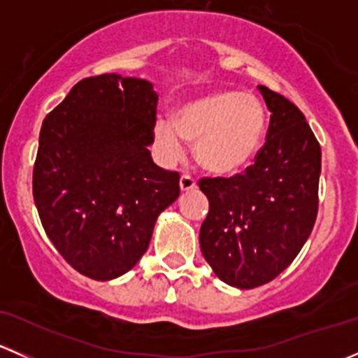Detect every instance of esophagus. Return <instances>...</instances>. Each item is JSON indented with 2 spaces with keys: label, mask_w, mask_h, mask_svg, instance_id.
Segmentation results:
<instances>
[{
  "label": "esophagus",
  "mask_w": 358,
  "mask_h": 358,
  "mask_svg": "<svg viewBox=\"0 0 358 358\" xmlns=\"http://www.w3.org/2000/svg\"><path fill=\"white\" fill-rule=\"evenodd\" d=\"M180 189H182V192H190V190L197 189L196 178L190 175H182V178H180Z\"/></svg>",
  "instance_id": "34e87169"
}]
</instances>
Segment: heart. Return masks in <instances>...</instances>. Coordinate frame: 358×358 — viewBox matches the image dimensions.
<instances>
[{"instance_id":"b5f03b06","label":"heart","mask_w":358,"mask_h":358,"mask_svg":"<svg viewBox=\"0 0 358 358\" xmlns=\"http://www.w3.org/2000/svg\"><path fill=\"white\" fill-rule=\"evenodd\" d=\"M265 129V107L255 95L218 92L180 107L176 122L157 117L154 143L166 162H176L185 156V140L196 142V157L202 168L232 175L255 159Z\"/></svg>"}]
</instances>
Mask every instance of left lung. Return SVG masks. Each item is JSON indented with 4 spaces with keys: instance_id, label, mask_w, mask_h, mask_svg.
Listing matches in <instances>:
<instances>
[{
    "instance_id": "1",
    "label": "left lung",
    "mask_w": 358,
    "mask_h": 358,
    "mask_svg": "<svg viewBox=\"0 0 358 358\" xmlns=\"http://www.w3.org/2000/svg\"><path fill=\"white\" fill-rule=\"evenodd\" d=\"M258 88L272 114L255 164L230 178L199 180L209 201L201 251L213 272L239 289L263 286L284 272L319 211V142L294 103Z\"/></svg>"
}]
</instances>
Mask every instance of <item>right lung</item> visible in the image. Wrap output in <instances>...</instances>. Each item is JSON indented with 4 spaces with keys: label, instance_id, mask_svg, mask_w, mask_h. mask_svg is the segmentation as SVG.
Wrapping results in <instances>:
<instances>
[{
    "label": "right lung",
    "instance_id": "obj_1",
    "mask_svg": "<svg viewBox=\"0 0 358 358\" xmlns=\"http://www.w3.org/2000/svg\"><path fill=\"white\" fill-rule=\"evenodd\" d=\"M157 93L145 79L102 74L72 86L45 117L32 171L43 229L69 265L110 280L147 251L180 175L152 161Z\"/></svg>",
    "mask_w": 358,
    "mask_h": 358
}]
</instances>
